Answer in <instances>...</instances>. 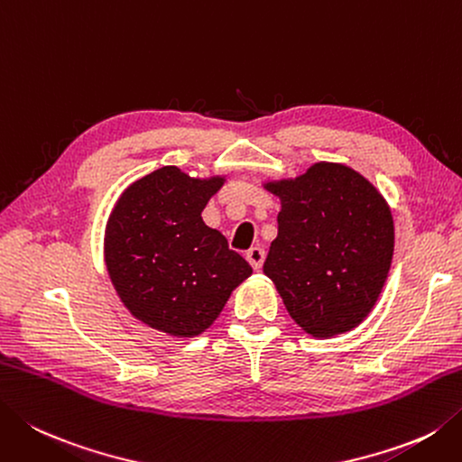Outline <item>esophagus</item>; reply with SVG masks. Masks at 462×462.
<instances>
[{"label": "esophagus", "instance_id": "esophagus-1", "mask_svg": "<svg viewBox=\"0 0 462 462\" xmlns=\"http://www.w3.org/2000/svg\"><path fill=\"white\" fill-rule=\"evenodd\" d=\"M264 258H266V252H264V248H260V246H252L246 252V260L250 262V266L254 270L262 268V264H264Z\"/></svg>", "mask_w": 462, "mask_h": 462}]
</instances>
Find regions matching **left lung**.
Masks as SVG:
<instances>
[{
	"label": "left lung",
	"mask_w": 462,
	"mask_h": 462,
	"mask_svg": "<svg viewBox=\"0 0 462 462\" xmlns=\"http://www.w3.org/2000/svg\"><path fill=\"white\" fill-rule=\"evenodd\" d=\"M266 189L282 210L264 274L288 314L316 338L358 327L393 262L394 224L384 198L358 171L330 162Z\"/></svg>",
	"instance_id": "obj_1"
}]
</instances>
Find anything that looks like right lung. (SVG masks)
<instances>
[{
	"mask_svg": "<svg viewBox=\"0 0 462 462\" xmlns=\"http://www.w3.org/2000/svg\"><path fill=\"white\" fill-rule=\"evenodd\" d=\"M224 178L164 166L135 180L106 228V266L135 319L171 337H198L218 319L252 268L202 220Z\"/></svg>",
	"mask_w": 462,
	"mask_h": 462,
	"instance_id": "right-lung-1",
	"label": "right lung"
}]
</instances>
